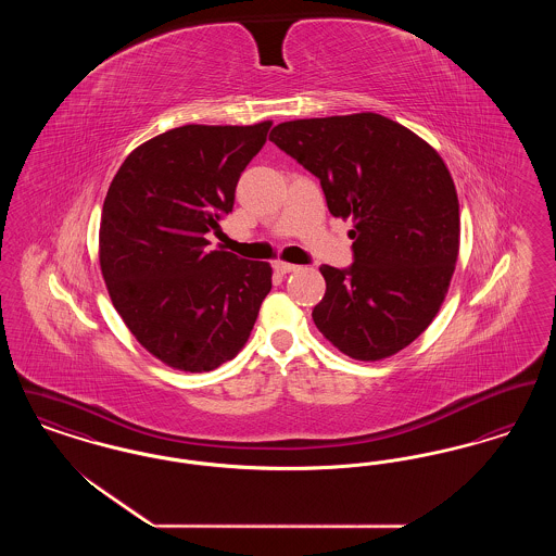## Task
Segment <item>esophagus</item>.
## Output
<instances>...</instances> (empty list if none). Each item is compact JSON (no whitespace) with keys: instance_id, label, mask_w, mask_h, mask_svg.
I'll use <instances>...</instances> for the list:
<instances>
[{"instance_id":"1","label":"esophagus","mask_w":556,"mask_h":556,"mask_svg":"<svg viewBox=\"0 0 556 556\" xmlns=\"http://www.w3.org/2000/svg\"><path fill=\"white\" fill-rule=\"evenodd\" d=\"M273 268L279 273V275H286V273H291V270H295L298 266L291 265V263H283V261H277Z\"/></svg>"}]
</instances>
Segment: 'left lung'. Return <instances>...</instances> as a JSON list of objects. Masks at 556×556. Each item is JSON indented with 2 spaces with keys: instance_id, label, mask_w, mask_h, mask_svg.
<instances>
[{
  "instance_id": "left-lung-1",
  "label": "left lung",
  "mask_w": 556,
  "mask_h": 556,
  "mask_svg": "<svg viewBox=\"0 0 556 556\" xmlns=\"http://www.w3.org/2000/svg\"><path fill=\"white\" fill-rule=\"evenodd\" d=\"M268 139L318 177L336 218L352 220V266L318 268V331L354 361L394 356L431 325L454 275L460 216L448 166L375 112L288 121Z\"/></svg>"
}]
</instances>
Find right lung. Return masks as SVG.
Masks as SVG:
<instances>
[{"instance_id": "right-lung-1", "label": "right lung", "mask_w": 556, "mask_h": 556, "mask_svg": "<svg viewBox=\"0 0 556 556\" xmlns=\"http://www.w3.org/2000/svg\"><path fill=\"white\" fill-rule=\"evenodd\" d=\"M270 121L186 125L137 146L108 187L100 268L135 340L164 365L204 372L238 356L270 291L268 263L208 250Z\"/></svg>"}]
</instances>
